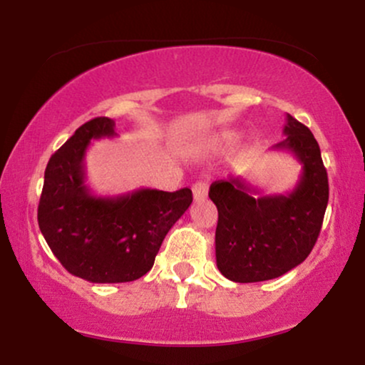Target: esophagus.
Segmentation results:
<instances>
[{
    "instance_id": "1",
    "label": "esophagus",
    "mask_w": 365,
    "mask_h": 365,
    "mask_svg": "<svg viewBox=\"0 0 365 365\" xmlns=\"http://www.w3.org/2000/svg\"><path fill=\"white\" fill-rule=\"evenodd\" d=\"M207 192H209V185L207 182H195L194 187H192V194H194V199L195 200H204L207 197Z\"/></svg>"
}]
</instances>
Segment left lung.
<instances>
[{
	"mask_svg": "<svg viewBox=\"0 0 365 365\" xmlns=\"http://www.w3.org/2000/svg\"><path fill=\"white\" fill-rule=\"evenodd\" d=\"M283 133L284 140L273 149L287 150L302 165L293 190L264 195L242 177L220 180L209 188L217 207V269L235 283L288 273L305 261L319 237L329 197L319 144L292 115H287Z\"/></svg>",
	"mask_w": 365,
	"mask_h": 365,
	"instance_id": "1",
	"label": "left lung"
}]
</instances>
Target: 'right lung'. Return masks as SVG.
<instances>
[{"instance_id": "add662e5", "label": "right lung", "mask_w": 365, "mask_h": 365, "mask_svg": "<svg viewBox=\"0 0 365 365\" xmlns=\"http://www.w3.org/2000/svg\"><path fill=\"white\" fill-rule=\"evenodd\" d=\"M116 135L115 121L106 116L75 130L46 166L37 209L41 233L58 261L91 283L133 282L150 271L166 233L192 204L190 188L92 194L86 183L87 148Z\"/></svg>"}]
</instances>
